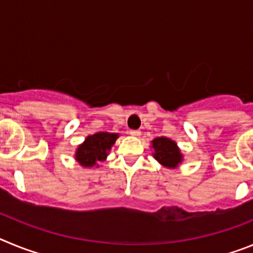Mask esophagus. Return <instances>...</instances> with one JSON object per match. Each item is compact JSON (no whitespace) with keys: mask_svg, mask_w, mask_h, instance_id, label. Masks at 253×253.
<instances>
[{"mask_svg":"<svg viewBox=\"0 0 253 253\" xmlns=\"http://www.w3.org/2000/svg\"><path fill=\"white\" fill-rule=\"evenodd\" d=\"M129 133H130V135H133V137H139L140 135V130H130Z\"/></svg>","mask_w":253,"mask_h":253,"instance_id":"obj_1","label":"esophagus"}]
</instances>
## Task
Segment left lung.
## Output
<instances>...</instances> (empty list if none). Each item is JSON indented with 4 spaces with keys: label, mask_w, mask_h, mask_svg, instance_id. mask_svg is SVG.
<instances>
[{
    "label": "left lung",
    "mask_w": 253,
    "mask_h": 253,
    "mask_svg": "<svg viewBox=\"0 0 253 253\" xmlns=\"http://www.w3.org/2000/svg\"><path fill=\"white\" fill-rule=\"evenodd\" d=\"M152 148L154 149L153 157L165 167L175 169L182 162V154L177 144L169 138L160 137L152 140Z\"/></svg>",
    "instance_id": "obj_1"
}]
</instances>
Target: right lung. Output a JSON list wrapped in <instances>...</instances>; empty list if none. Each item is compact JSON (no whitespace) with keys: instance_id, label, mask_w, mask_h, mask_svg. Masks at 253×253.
I'll return each mask as SVG.
<instances>
[{"instance_id":"add662e5","label":"right lung","mask_w":253,"mask_h":253,"mask_svg":"<svg viewBox=\"0 0 253 253\" xmlns=\"http://www.w3.org/2000/svg\"><path fill=\"white\" fill-rule=\"evenodd\" d=\"M119 134L100 131L88 135L76 151V161L84 167H93L97 162L106 160L109 151L114 146Z\"/></svg>"}]
</instances>
